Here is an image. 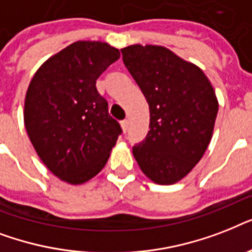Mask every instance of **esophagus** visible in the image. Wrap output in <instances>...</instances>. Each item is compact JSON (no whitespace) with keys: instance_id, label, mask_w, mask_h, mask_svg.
<instances>
[{"instance_id":"34e87169","label":"esophagus","mask_w":252,"mask_h":252,"mask_svg":"<svg viewBox=\"0 0 252 252\" xmlns=\"http://www.w3.org/2000/svg\"><path fill=\"white\" fill-rule=\"evenodd\" d=\"M120 126H122L123 132H124V133H126V130H128V120H123V122L120 123Z\"/></svg>"}]
</instances>
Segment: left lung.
<instances>
[{"instance_id":"1","label":"left lung","mask_w":252,"mask_h":252,"mask_svg":"<svg viewBox=\"0 0 252 252\" xmlns=\"http://www.w3.org/2000/svg\"><path fill=\"white\" fill-rule=\"evenodd\" d=\"M122 53L150 111V129L133 148L134 158L154 183H178L212 140L219 112L215 89L197 65L166 47L133 44Z\"/></svg>"}]
</instances>
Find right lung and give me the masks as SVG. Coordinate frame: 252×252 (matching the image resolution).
<instances>
[{"label":"right lung","instance_id":"right-lung-1","mask_svg":"<svg viewBox=\"0 0 252 252\" xmlns=\"http://www.w3.org/2000/svg\"><path fill=\"white\" fill-rule=\"evenodd\" d=\"M119 57L108 43L78 40L44 61L30 82L26 130L41 162L65 183L80 186L102 171L122 133L95 87Z\"/></svg>","mask_w":252,"mask_h":252}]
</instances>
